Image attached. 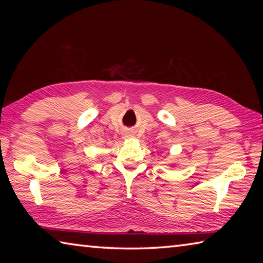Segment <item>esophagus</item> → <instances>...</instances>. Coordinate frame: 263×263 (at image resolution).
Listing matches in <instances>:
<instances>
[{"label": "esophagus", "mask_w": 263, "mask_h": 263, "mask_svg": "<svg viewBox=\"0 0 263 263\" xmlns=\"http://www.w3.org/2000/svg\"><path fill=\"white\" fill-rule=\"evenodd\" d=\"M124 137H125V138H126V137H128V136H126V135H125V136H124Z\"/></svg>", "instance_id": "1"}]
</instances>
